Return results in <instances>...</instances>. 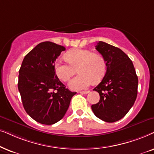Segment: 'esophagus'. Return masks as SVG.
I'll list each match as a JSON object with an SVG mask.
<instances>
[{
    "mask_svg": "<svg viewBox=\"0 0 154 154\" xmlns=\"http://www.w3.org/2000/svg\"><path fill=\"white\" fill-rule=\"evenodd\" d=\"M81 94H87L88 93H89V91H80L79 92Z\"/></svg>",
    "mask_w": 154,
    "mask_h": 154,
    "instance_id": "esophagus-1",
    "label": "esophagus"
}]
</instances>
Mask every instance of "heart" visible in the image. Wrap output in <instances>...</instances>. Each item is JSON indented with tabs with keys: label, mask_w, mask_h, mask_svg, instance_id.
Masks as SVG:
<instances>
[{
	"label": "heart",
	"mask_w": 154,
	"mask_h": 154,
	"mask_svg": "<svg viewBox=\"0 0 154 154\" xmlns=\"http://www.w3.org/2000/svg\"><path fill=\"white\" fill-rule=\"evenodd\" d=\"M65 59H58L54 64L55 73L59 79L66 82L76 72L79 74L70 81L69 87L72 90L87 88L92 82H98L106 72V61L99 53L85 49H73L65 53Z\"/></svg>",
	"instance_id": "b5f03b06"
}]
</instances>
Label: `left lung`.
Wrapping results in <instances>:
<instances>
[{
	"instance_id": "obj_1",
	"label": "left lung",
	"mask_w": 154,
	"mask_h": 154,
	"mask_svg": "<svg viewBox=\"0 0 154 154\" xmlns=\"http://www.w3.org/2000/svg\"><path fill=\"white\" fill-rule=\"evenodd\" d=\"M96 49L106 61V72L94 91L99 102L91 106L95 116L107 122L120 120L134 105L137 96L138 77L132 60L121 49L98 42Z\"/></svg>"
}]
</instances>
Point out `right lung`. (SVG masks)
Returning a JSON list of instances; mask_svg holds the SVG:
<instances>
[{
  "mask_svg": "<svg viewBox=\"0 0 154 154\" xmlns=\"http://www.w3.org/2000/svg\"><path fill=\"white\" fill-rule=\"evenodd\" d=\"M65 50L55 43L42 42L26 55L20 67L18 89L24 108L41 124L60 120L76 94L66 89L55 73V62Z\"/></svg>",
  "mask_w": 154,
  "mask_h": 154,
  "instance_id": "obj_1",
  "label": "right lung"
}]
</instances>
